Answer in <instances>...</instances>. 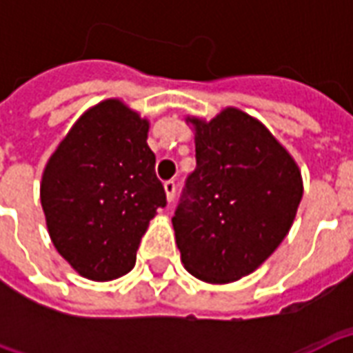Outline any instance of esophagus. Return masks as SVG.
<instances>
[{
	"label": "esophagus",
	"mask_w": 353,
	"mask_h": 353,
	"mask_svg": "<svg viewBox=\"0 0 353 353\" xmlns=\"http://www.w3.org/2000/svg\"><path fill=\"white\" fill-rule=\"evenodd\" d=\"M164 192H166L168 202H172L174 196H176V183H174V181H166V183H164Z\"/></svg>",
	"instance_id": "esophagus-1"
}]
</instances>
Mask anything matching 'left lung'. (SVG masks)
<instances>
[{
  "label": "left lung",
  "instance_id": "obj_1",
  "mask_svg": "<svg viewBox=\"0 0 353 353\" xmlns=\"http://www.w3.org/2000/svg\"><path fill=\"white\" fill-rule=\"evenodd\" d=\"M194 128L196 168L172 217L185 268L230 283L259 268L288 236L303 199L301 170L265 124L236 108Z\"/></svg>",
  "mask_w": 353,
  "mask_h": 353
}]
</instances>
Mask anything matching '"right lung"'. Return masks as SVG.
I'll use <instances>...</instances> for the list:
<instances>
[{
	"mask_svg": "<svg viewBox=\"0 0 353 353\" xmlns=\"http://www.w3.org/2000/svg\"><path fill=\"white\" fill-rule=\"evenodd\" d=\"M147 132V119L121 100H103L79 117L45 166L50 240L83 278L130 272L149 221L166 206Z\"/></svg>",
	"mask_w": 353,
	"mask_h": 353,
	"instance_id": "add662e5",
	"label": "right lung"
}]
</instances>
